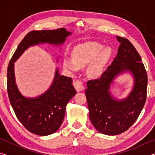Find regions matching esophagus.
Returning <instances> with one entry per match:
<instances>
[{"mask_svg": "<svg viewBox=\"0 0 155 155\" xmlns=\"http://www.w3.org/2000/svg\"><path fill=\"white\" fill-rule=\"evenodd\" d=\"M73 85H74V87H75L76 90L77 91H81L84 90V87L82 82L79 80L75 81L74 83H73Z\"/></svg>", "mask_w": 155, "mask_h": 155, "instance_id": "obj_1", "label": "esophagus"}]
</instances>
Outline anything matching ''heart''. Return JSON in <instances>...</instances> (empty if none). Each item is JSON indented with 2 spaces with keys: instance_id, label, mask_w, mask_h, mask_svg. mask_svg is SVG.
<instances>
[{
  "instance_id": "b5f03b06",
  "label": "heart",
  "mask_w": 155,
  "mask_h": 155,
  "mask_svg": "<svg viewBox=\"0 0 155 155\" xmlns=\"http://www.w3.org/2000/svg\"><path fill=\"white\" fill-rule=\"evenodd\" d=\"M109 47L103 48L101 44L88 41L76 46L72 52V59H65L64 67L71 72H77L80 68L87 67V74L92 78H98L103 74L104 67L111 56Z\"/></svg>"
}]
</instances>
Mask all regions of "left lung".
Instances as JSON below:
<instances>
[{
    "label": "left lung",
    "instance_id": "obj_1",
    "mask_svg": "<svg viewBox=\"0 0 155 155\" xmlns=\"http://www.w3.org/2000/svg\"><path fill=\"white\" fill-rule=\"evenodd\" d=\"M120 43L117 54L101 77L87 82L85 90L91 123L104 135H118L133 125L145 104L147 96L146 70L137 50L129 40L116 36ZM128 71L134 78L133 90L127 99H115L110 92L114 79Z\"/></svg>",
    "mask_w": 155,
    "mask_h": 155
}]
</instances>
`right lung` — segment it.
<instances>
[{"instance_id": "add662e5", "label": "right lung", "mask_w": 155, "mask_h": 155, "mask_svg": "<svg viewBox=\"0 0 155 155\" xmlns=\"http://www.w3.org/2000/svg\"><path fill=\"white\" fill-rule=\"evenodd\" d=\"M72 33L65 28L32 31L18 45L7 68V93L15 114L22 124L34 134L46 136L55 133L64 120L65 107L76 91L70 77L60 75L57 69L52 85L45 93L36 98L22 96L15 83L14 62L28 47L48 43L60 45Z\"/></svg>"}]
</instances>
